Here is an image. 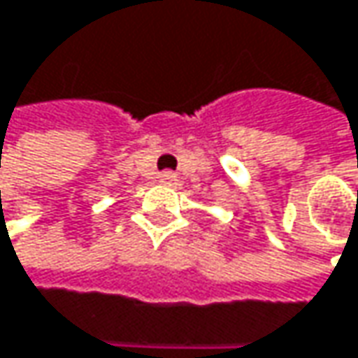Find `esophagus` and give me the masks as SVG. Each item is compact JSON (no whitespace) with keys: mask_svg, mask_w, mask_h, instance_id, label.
<instances>
[{"mask_svg":"<svg viewBox=\"0 0 358 358\" xmlns=\"http://www.w3.org/2000/svg\"><path fill=\"white\" fill-rule=\"evenodd\" d=\"M159 178H162V182H166V184H172V182H176V176H174L172 172H164Z\"/></svg>","mask_w":358,"mask_h":358,"instance_id":"obj_1","label":"esophagus"}]
</instances>
